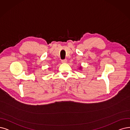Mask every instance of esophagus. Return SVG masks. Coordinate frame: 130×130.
Returning a JSON list of instances; mask_svg holds the SVG:
<instances>
[{
    "mask_svg": "<svg viewBox=\"0 0 130 130\" xmlns=\"http://www.w3.org/2000/svg\"><path fill=\"white\" fill-rule=\"evenodd\" d=\"M61 62L62 63H67V59H64V60H62Z\"/></svg>",
    "mask_w": 130,
    "mask_h": 130,
    "instance_id": "1",
    "label": "esophagus"
}]
</instances>
